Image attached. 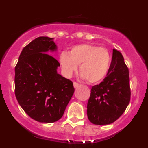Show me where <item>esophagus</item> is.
<instances>
[{"label":"esophagus","mask_w":148,"mask_h":148,"mask_svg":"<svg viewBox=\"0 0 148 148\" xmlns=\"http://www.w3.org/2000/svg\"><path fill=\"white\" fill-rule=\"evenodd\" d=\"M73 84H74V87L75 88H77L79 86V84L76 82H74L73 83Z\"/></svg>","instance_id":"34e87169"}]
</instances>
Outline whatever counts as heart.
Masks as SVG:
<instances>
[{
  "label": "heart",
  "instance_id": "b5f03b06",
  "mask_svg": "<svg viewBox=\"0 0 148 148\" xmlns=\"http://www.w3.org/2000/svg\"><path fill=\"white\" fill-rule=\"evenodd\" d=\"M64 76H72L78 69L81 76L90 84H97L106 77L111 64L108 50L92 44H80L71 47L69 52L62 51L58 58Z\"/></svg>",
  "mask_w": 148,
  "mask_h": 148
}]
</instances>
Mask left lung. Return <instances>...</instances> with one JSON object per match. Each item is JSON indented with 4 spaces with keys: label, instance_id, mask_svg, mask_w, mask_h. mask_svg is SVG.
I'll return each mask as SVG.
<instances>
[{
    "label": "left lung",
    "instance_id": "8db88e82",
    "mask_svg": "<svg viewBox=\"0 0 148 148\" xmlns=\"http://www.w3.org/2000/svg\"><path fill=\"white\" fill-rule=\"evenodd\" d=\"M130 96L129 69L121 53L113 49L108 74L91 89L87 105L88 119L95 125L113 123L125 112Z\"/></svg>",
    "mask_w": 148,
    "mask_h": 148
}]
</instances>
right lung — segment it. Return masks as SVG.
<instances>
[{"label": "right lung", "mask_w": 148, "mask_h": 148, "mask_svg": "<svg viewBox=\"0 0 148 148\" xmlns=\"http://www.w3.org/2000/svg\"><path fill=\"white\" fill-rule=\"evenodd\" d=\"M53 38L39 37L23 49L15 67V95L26 114L40 123L62 118L74 94L73 83L57 72L60 63L49 55Z\"/></svg>", "instance_id": "1"}]
</instances>
